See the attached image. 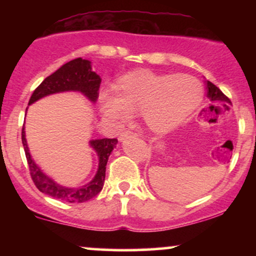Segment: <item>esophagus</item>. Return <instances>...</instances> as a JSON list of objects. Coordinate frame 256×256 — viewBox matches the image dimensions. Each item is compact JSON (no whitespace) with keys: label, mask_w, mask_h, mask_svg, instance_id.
Returning a JSON list of instances; mask_svg holds the SVG:
<instances>
[{"label":"esophagus","mask_w":256,"mask_h":256,"mask_svg":"<svg viewBox=\"0 0 256 256\" xmlns=\"http://www.w3.org/2000/svg\"><path fill=\"white\" fill-rule=\"evenodd\" d=\"M132 136H136V134H134V132H132V131H124L122 134H120L119 140H126V138L132 137Z\"/></svg>","instance_id":"34e87169"}]
</instances>
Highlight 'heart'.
Returning a JSON list of instances; mask_svg holds the SVG:
<instances>
[{"instance_id":"1","label":"heart","mask_w":256,"mask_h":256,"mask_svg":"<svg viewBox=\"0 0 256 256\" xmlns=\"http://www.w3.org/2000/svg\"><path fill=\"white\" fill-rule=\"evenodd\" d=\"M204 89L192 76H158L137 71L122 76L113 89L98 94V112L104 120L120 125L128 113H140L155 134L174 130L201 104Z\"/></svg>"}]
</instances>
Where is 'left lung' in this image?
Returning a JSON list of instances; mask_svg holds the SVG:
<instances>
[{
  "mask_svg": "<svg viewBox=\"0 0 256 256\" xmlns=\"http://www.w3.org/2000/svg\"><path fill=\"white\" fill-rule=\"evenodd\" d=\"M204 84L206 89H207V98H210V101L213 104H220L228 108V104H231V101L222 92V90L218 86H216L213 83H210V80H204Z\"/></svg>",
  "mask_w": 256,
  "mask_h": 256,
  "instance_id": "1",
  "label": "left lung"
}]
</instances>
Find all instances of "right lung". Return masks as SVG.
I'll list each match as a JSON object with an SVG mask.
<instances>
[{"mask_svg": "<svg viewBox=\"0 0 256 256\" xmlns=\"http://www.w3.org/2000/svg\"><path fill=\"white\" fill-rule=\"evenodd\" d=\"M101 84V78L91 68V61L78 58L70 62L62 64L58 71L46 77L38 85V88L32 94L28 106L34 104L38 100L52 95V94L66 92V91H78L83 94L91 104H95L98 98V89ZM28 110V108H26ZM22 140L25 149V155L30 167L31 178L37 189L43 194L52 198L61 200V201L71 202V204H80L89 201L95 198L101 192L104 184L106 166L110 152L116 148L118 140L116 138H101V140H91L89 144L96 152L98 158V168L94 177L88 184L78 188H67L56 183L54 179L46 176L38 167L32 158L28 150V142L25 137V128L22 131Z\"/></svg>", "mask_w": 256, "mask_h": 256, "instance_id": "1", "label": "right lung"}]
</instances>
